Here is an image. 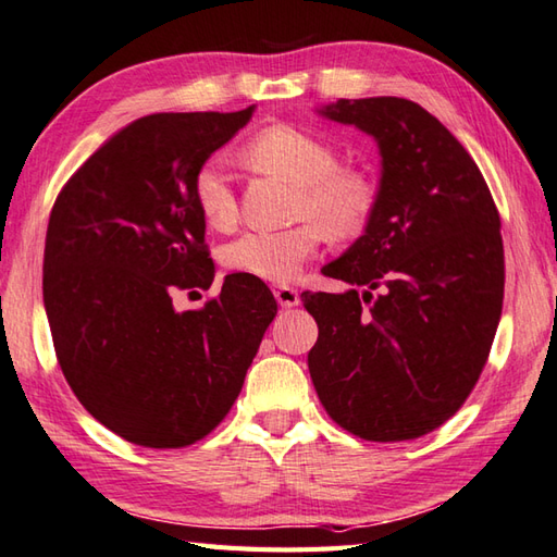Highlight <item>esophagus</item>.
Here are the masks:
<instances>
[{
  "label": "esophagus",
  "instance_id": "obj_1",
  "mask_svg": "<svg viewBox=\"0 0 557 557\" xmlns=\"http://www.w3.org/2000/svg\"><path fill=\"white\" fill-rule=\"evenodd\" d=\"M275 299H277L282 309H294V307H299V304H301L299 292L294 287H287V285L275 287Z\"/></svg>",
  "mask_w": 557,
  "mask_h": 557
}]
</instances>
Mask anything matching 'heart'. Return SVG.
I'll list each match as a JSON object with an SVG mask.
<instances>
[{"instance_id":"heart-1","label":"heart","mask_w":557,"mask_h":557,"mask_svg":"<svg viewBox=\"0 0 557 557\" xmlns=\"http://www.w3.org/2000/svg\"><path fill=\"white\" fill-rule=\"evenodd\" d=\"M248 166L287 178L299 185L297 216L304 222L282 232H246L224 248V263L234 272L289 282L297 277L304 260L311 258L323 242L352 238L362 232L372 214L374 193L359 173L341 169L337 151L304 129L272 125L258 133L244 149ZM195 205L212 228H228L236 220L234 183L222 159H210L195 176Z\"/></svg>"}]
</instances>
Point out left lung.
Here are the masks:
<instances>
[{
	"label": "left lung",
	"instance_id": "1",
	"mask_svg": "<svg viewBox=\"0 0 557 557\" xmlns=\"http://www.w3.org/2000/svg\"><path fill=\"white\" fill-rule=\"evenodd\" d=\"M315 113L374 137L381 178L364 234L321 270L350 289L301 294L319 323L313 388L357 437L416 440L463 406L493 347L497 207L461 141L408 98H341Z\"/></svg>",
	"mask_w": 557,
	"mask_h": 557
}]
</instances>
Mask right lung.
<instances>
[{
	"mask_svg": "<svg viewBox=\"0 0 557 557\" xmlns=\"http://www.w3.org/2000/svg\"><path fill=\"white\" fill-rule=\"evenodd\" d=\"M253 113H154L106 139L54 200L42 301L62 374L91 416L139 446L178 449L232 410L277 313L263 280L234 272L202 309L214 263L195 176Z\"/></svg>",
	"mask_w": 557,
	"mask_h": 557,
	"instance_id": "obj_1",
	"label": "right lung"
}]
</instances>
